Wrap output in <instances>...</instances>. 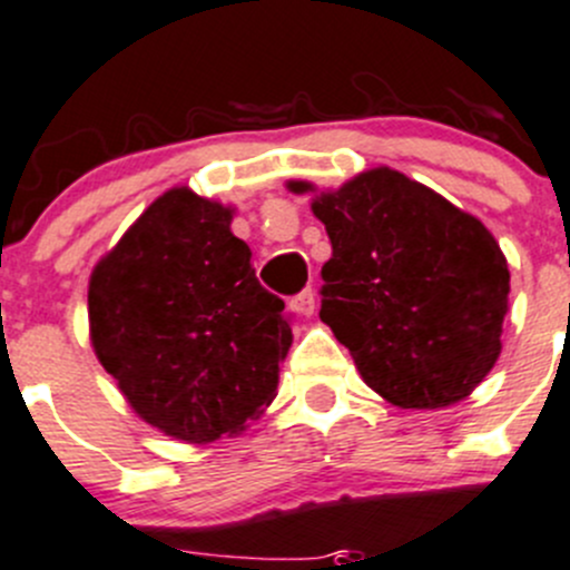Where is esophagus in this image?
<instances>
[{
	"label": "esophagus",
	"instance_id": "1",
	"mask_svg": "<svg viewBox=\"0 0 570 570\" xmlns=\"http://www.w3.org/2000/svg\"><path fill=\"white\" fill-rule=\"evenodd\" d=\"M289 306H292V312H297V315H301V317L315 315V292H312V289H303L301 295L292 297Z\"/></svg>",
	"mask_w": 570,
	"mask_h": 570
}]
</instances>
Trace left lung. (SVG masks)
Masks as SVG:
<instances>
[{
    "instance_id": "1",
    "label": "left lung",
    "mask_w": 570,
    "mask_h": 570,
    "mask_svg": "<svg viewBox=\"0 0 570 570\" xmlns=\"http://www.w3.org/2000/svg\"><path fill=\"white\" fill-rule=\"evenodd\" d=\"M312 210L332 242L321 321L363 380L416 411L470 396L501 354L507 315L509 267L492 233L391 168L317 196Z\"/></svg>"
}]
</instances>
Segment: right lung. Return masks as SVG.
<instances>
[{
  "instance_id": "add662e5",
  "label": "right lung",
  "mask_w": 570,
  "mask_h": 570,
  "mask_svg": "<svg viewBox=\"0 0 570 570\" xmlns=\"http://www.w3.org/2000/svg\"><path fill=\"white\" fill-rule=\"evenodd\" d=\"M230 219L168 190L89 281L100 365L148 424L190 444L238 433L269 405L292 345L284 301L258 284Z\"/></svg>"
}]
</instances>
